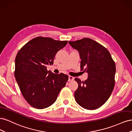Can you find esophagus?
Returning <instances> with one entry per match:
<instances>
[{
  "instance_id": "esophagus-1",
  "label": "esophagus",
  "mask_w": 132,
  "mask_h": 132,
  "mask_svg": "<svg viewBox=\"0 0 132 132\" xmlns=\"http://www.w3.org/2000/svg\"><path fill=\"white\" fill-rule=\"evenodd\" d=\"M74 79V77H71V76H70V75L69 76V79H68V81H73Z\"/></svg>"
}]
</instances>
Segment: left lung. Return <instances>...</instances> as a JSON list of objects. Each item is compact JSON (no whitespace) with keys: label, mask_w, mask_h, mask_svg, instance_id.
Returning a JSON list of instances; mask_svg holds the SVG:
<instances>
[{"label":"left lung","mask_w":132,"mask_h":132,"mask_svg":"<svg viewBox=\"0 0 132 132\" xmlns=\"http://www.w3.org/2000/svg\"><path fill=\"white\" fill-rule=\"evenodd\" d=\"M69 43L78 51L81 70L89 75L84 81L75 79L78 84L74 93L75 101L85 109H97L107 101L114 89L115 63L109 51L91 38H84Z\"/></svg>","instance_id":"8db88e82"}]
</instances>
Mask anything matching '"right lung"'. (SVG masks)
<instances>
[{
	"label": "right lung",
	"instance_id": "add662e5",
	"mask_svg": "<svg viewBox=\"0 0 132 132\" xmlns=\"http://www.w3.org/2000/svg\"><path fill=\"white\" fill-rule=\"evenodd\" d=\"M67 43L37 37L26 43L16 56V80L23 97L35 109H43L52 105L65 86L68 76L53 74L46 66L53 64L55 54Z\"/></svg>",
	"mask_w": 132,
	"mask_h": 132
}]
</instances>
